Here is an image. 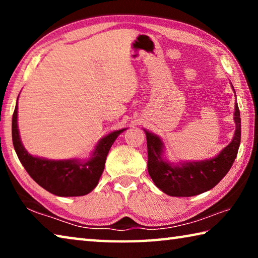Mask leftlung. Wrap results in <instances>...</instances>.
<instances>
[{
  "instance_id": "8db88e82",
  "label": "left lung",
  "mask_w": 258,
  "mask_h": 258,
  "mask_svg": "<svg viewBox=\"0 0 258 258\" xmlns=\"http://www.w3.org/2000/svg\"><path fill=\"white\" fill-rule=\"evenodd\" d=\"M233 119L235 123L233 139L220 154L211 159L178 164L169 163L165 158L161 139L145 130L148 172L156 186L172 197H192L213 189L228 174L238 155L241 139V119L237 101L234 103Z\"/></svg>"
}]
</instances>
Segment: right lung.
<instances>
[{"label": "right lung", "mask_w": 258, "mask_h": 258, "mask_svg": "<svg viewBox=\"0 0 258 258\" xmlns=\"http://www.w3.org/2000/svg\"><path fill=\"white\" fill-rule=\"evenodd\" d=\"M19 98V97H18ZM18 100L12 116V142L20 163L30 177L43 189L59 197H78L90 194L98 185L112 143L126 128L113 131L95 146L89 159L51 160L35 157L25 149L18 130Z\"/></svg>", "instance_id": "1"}]
</instances>
